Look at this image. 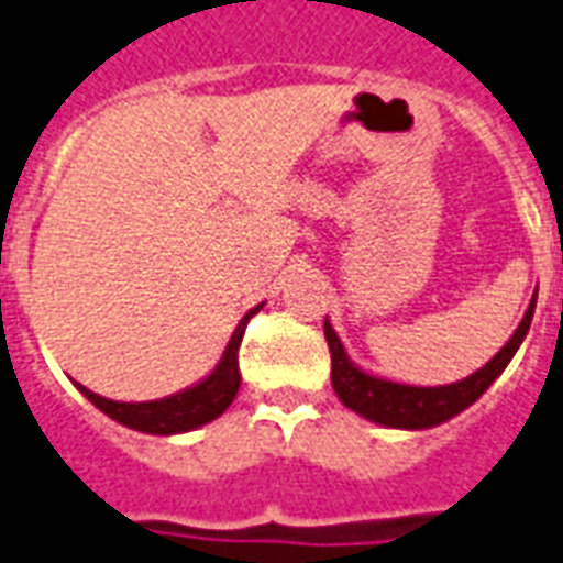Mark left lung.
Instances as JSON below:
<instances>
[{"mask_svg":"<svg viewBox=\"0 0 563 563\" xmlns=\"http://www.w3.org/2000/svg\"><path fill=\"white\" fill-rule=\"evenodd\" d=\"M537 292L528 303L522 322L514 331V336L501 345V352L483 364L477 373L468 378H460L453 385H402V382H390V378L373 376L349 357L343 349V340L336 336L331 322L324 319V340L331 349V385H334L336 397L345 409L357 411L361 418L390 427V430H430L439 427L444 420L456 418L460 411H465L472 402L486 394V387L493 385L495 378L501 376L504 366L510 364V357L516 355V349L526 340L531 319H534Z\"/></svg>","mask_w":563,"mask_h":563,"instance_id":"1","label":"left lung"}]
</instances>
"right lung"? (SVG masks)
Returning a JSON list of instances; mask_svg holds the SVG:
<instances>
[{"mask_svg":"<svg viewBox=\"0 0 563 563\" xmlns=\"http://www.w3.org/2000/svg\"><path fill=\"white\" fill-rule=\"evenodd\" d=\"M260 307H253L244 319L239 322V328L229 336L227 349L220 355L218 366L208 373L202 382L197 385L178 390L173 397L152 399V402H119V399H107L101 394H95L89 387L77 385L82 390V397L95 402L103 415H110L112 420H119L122 427H131L136 432H148V435H178V432H190L202 427V423H211L214 418H220L223 411L232 406V399L239 394L241 387V373H239V345L241 336H244V328H247L250 316L260 313Z\"/></svg>","mask_w":563,"mask_h":563,"instance_id":"obj_1","label":"right lung"}]
</instances>
